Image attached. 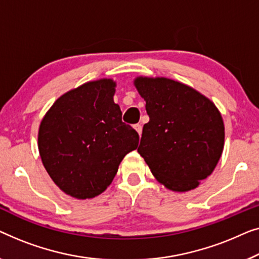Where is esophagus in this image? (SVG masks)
I'll use <instances>...</instances> for the list:
<instances>
[{
	"instance_id": "34e87169",
	"label": "esophagus",
	"mask_w": 259,
	"mask_h": 259,
	"mask_svg": "<svg viewBox=\"0 0 259 259\" xmlns=\"http://www.w3.org/2000/svg\"><path fill=\"white\" fill-rule=\"evenodd\" d=\"M134 128H135V130L137 131L138 135H140V136H141V134H142V124H140V123H137V124L134 125Z\"/></svg>"
}]
</instances>
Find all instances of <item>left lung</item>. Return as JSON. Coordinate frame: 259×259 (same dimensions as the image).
Returning a JSON list of instances; mask_svg holds the SVG:
<instances>
[{
  "label": "left lung",
  "instance_id": "8db88e82",
  "mask_svg": "<svg viewBox=\"0 0 259 259\" xmlns=\"http://www.w3.org/2000/svg\"><path fill=\"white\" fill-rule=\"evenodd\" d=\"M149 122L137 151L159 183L172 191L197 188L212 174L224 148V123L212 102L165 77H137Z\"/></svg>",
  "mask_w": 259,
  "mask_h": 259
}]
</instances>
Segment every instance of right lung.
<instances>
[{"instance_id":"obj_1","label":"right lung","mask_w":259,"mask_h":259,"mask_svg":"<svg viewBox=\"0 0 259 259\" xmlns=\"http://www.w3.org/2000/svg\"><path fill=\"white\" fill-rule=\"evenodd\" d=\"M110 78L62 95L38 129V151L58 188L77 199L96 197L111 184L118 165L140 136L122 121Z\"/></svg>"}]
</instances>
